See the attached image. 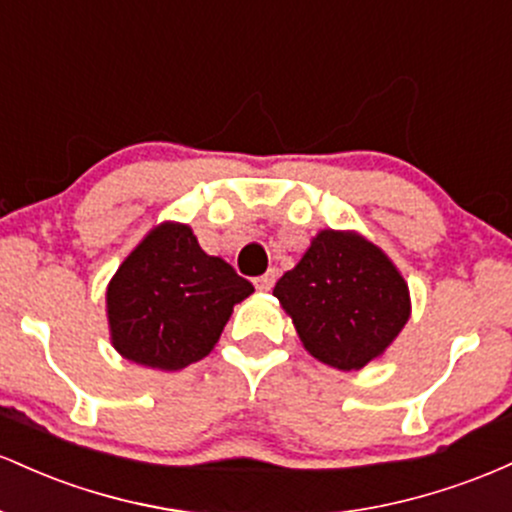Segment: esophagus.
<instances>
[{
    "label": "esophagus",
    "instance_id": "1",
    "mask_svg": "<svg viewBox=\"0 0 512 512\" xmlns=\"http://www.w3.org/2000/svg\"><path fill=\"white\" fill-rule=\"evenodd\" d=\"M275 278H278V271H275V268H271V271H268V273L258 275V278L254 280V285L258 287V290L268 292V290H271V287L275 285Z\"/></svg>",
    "mask_w": 512,
    "mask_h": 512
}]
</instances>
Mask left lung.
Segmentation results:
<instances>
[{
    "instance_id": "left-lung-1",
    "label": "left lung",
    "mask_w": 512,
    "mask_h": 512,
    "mask_svg": "<svg viewBox=\"0 0 512 512\" xmlns=\"http://www.w3.org/2000/svg\"><path fill=\"white\" fill-rule=\"evenodd\" d=\"M304 348L338 370H358L409 321V287L375 244L324 229L273 287Z\"/></svg>"
}]
</instances>
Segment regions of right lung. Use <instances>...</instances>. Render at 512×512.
I'll use <instances>...</instances> for the list:
<instances>
[{
	"label": "right lung",
	"instance_id": "1",
	"mask_svg": "<svg viewBox=\"0 0 512 512\" xmlns=\"http://www.w3.org/2000/svg\"><path fill=\"white\" fill-rule=\"evenodd\" d=\"M251 292L229 263L200 249L191 227L166 222L108 285L113 346L137 365L181 370L210 353L234 304Z\"/></svg>",
	"mask_w": 512,
	"mask_h": 512
}]
</instances>
